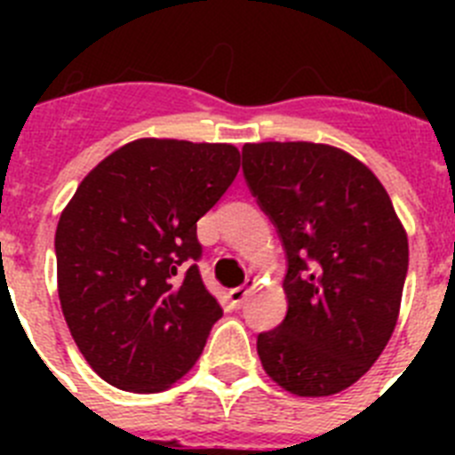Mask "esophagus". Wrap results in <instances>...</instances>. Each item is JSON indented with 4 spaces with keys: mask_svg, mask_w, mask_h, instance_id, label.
<instances>
[{
    "mask_svg": "<svg viewBox=\"0 0 455 455\" xmlns=\"http://www.w3.org/2000/svg\"><path fill=\"white\" fill-rule=\"evenodd\" d=\"M255 284H257V280H246V284H241V287L232 289V291H230L232 303H235V305H241V303H243V299H246V293L251 291V289L255 287Z\"/></svg>",
    "mask_w": 455,
    "mask_h": 455,
    "instance_id": "1",
    "label": "esophagus"
}]
</instances>
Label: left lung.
Masks as SVG:
<instances>
[{
	"instance_id": "1",
	"label": "left lung",
	"mask_w": 455,
	"mask_h": 455,
	"mask_svg": "<svg viewBox=\"0 0 455 455\" xmlns=\"http://www.w3.org/2000/svg\"><path fill=\"white\" fill-rule=\"evenodd\" d=\"M243 175L287 251V316L257 337L264 371L296 396L357 383L396 328L408 235L380 180L309 140L246 143Z\"/></svg>"
}]
</instances>
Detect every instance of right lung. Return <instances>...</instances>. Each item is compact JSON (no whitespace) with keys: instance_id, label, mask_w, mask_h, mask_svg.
<instances>
[{"instance_id":"add662e5","label":"right lung","mask_w":455,"mask_h":455,"mask_svg":"<svg viewBox=\"0 0 455 455\" xmlns=\"http://www.w3.org/2000/svg\"><path fill=\"white\" fill-rule=\"evenodd\" d=\"M230 143L136 139L88 172L56 225L70 335L102 380L164 392L198 363L223 316L196 259V223L235 182Z\"/></svg>"}]
</instances>
